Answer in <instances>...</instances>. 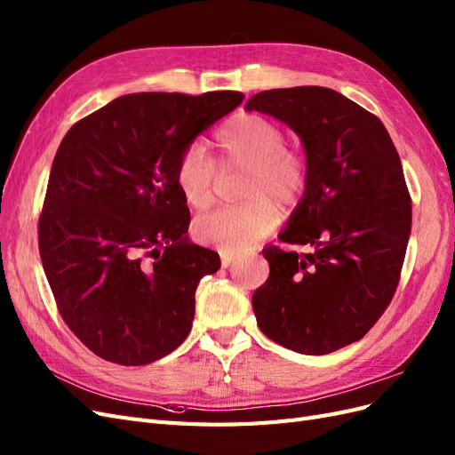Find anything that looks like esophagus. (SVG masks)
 <instances>
[{
  "instance_id": "1",
  "label": "esophagus",
  "mask_w": 455,
  "mask_h": 455,
  "mask_svg": "<svg viewBox=\"0 0 455 455\" xmlns=\"http://www.w3.org/2000/svg\"><path fill=\"white\" fill-rule=\"evenodd\" d=\"M220 258H222V267H229V266L237 264V261H239V256L229 254V252H222V254H220Z\"/></svg>"
}]
</instances>
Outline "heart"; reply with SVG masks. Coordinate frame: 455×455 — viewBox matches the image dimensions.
<instances>
[{
    "label": "heart",
    "mask_w": 455,
    "mask_h": 455,
    "mask_svg": "<svg viewBox=\"0 0 455 455\" xmlns=\"http://www.w3.org/2000/svg\"><path fill=\"white\" fill-rule=\"evenodd\" d=\"M218 164L224 171L244 169L239 196L246 201L224 206L194 222V235L204 244L241 254L279 224V206H294L309 184V163L286 144L284 129L259 114H239L214 134ZM218 167L199 144L182 149L174 164V184L188 206L204 211L214 201Z\"/></svg>",
    "instance_id": "heart-1"
}]
</instances>
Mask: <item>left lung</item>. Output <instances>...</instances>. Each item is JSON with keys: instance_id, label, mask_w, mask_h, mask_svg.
Masks as SVG:
<instances>
[{"instance_id": "8db88e82", "label": "left lung", "mask_w": 455, "mask_h": 455, "mask_svg": "<svg viewBox=\"0 0 455 455\" xmlns=\"http://www.w3.org/2000/svg\"><path fill=\"white\" fill-rule=\"evenodd\" d=\"M249 112L294 129L306 146L309 184L286 244L261 251L269 277L252 296L261 332L304 355L359 341L396 292L411 229V199L401 157L383 123L326 87L254 94Z\"/></svg>"}]
</instances>
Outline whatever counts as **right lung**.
<instances>
[{
	"label": "right lung",
	"instance_id": "1",
	"mask_svg": "<svg viewBox=\"0 0 455 455\" xmlns=\"http://www.w3.org/2000/svg\"><path fill=\"white\" fill-rule=\"evenodd\" d=\"M243 99L125 94L62 139L39 214V256L64 323L100 359L142 366L188 338L197 284L220 256L186 239L189 209L174 164Z\"/></svg>",
	"mask_w": 455,
	"mask_h": 455
}]
</instances>
